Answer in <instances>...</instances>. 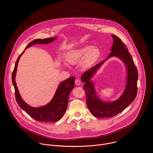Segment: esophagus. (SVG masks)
I'll use <instances>...</instances> for the list:
<instances>
[{"label": "esophagus", "instance_id": "obj_1", "mask_svg": "<svg viewBox=\"0 0 153 153\" xmlns=\"http://www.w3.org/2000/svg\"><path fill=\"white\" fill-rule=\"evenodd\" d=\"M75 85H80L81 84V81L79 79H76L75 81Z\"/></svg>", "mask_w": 153, "mask_h": 153}]
</instances>
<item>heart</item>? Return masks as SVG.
I'll return each instance as SVG.
<instances>
[{
	"label": "heart",
	"instance_id": "b5f03b06",
	"mask_svg": "<svg viewBox=\"0 0 153 153\" xmlns=\"http://www.w3.org/2000/svg\"><path fill=\"white\" fill-rule=\"evenodd\" d=\"M100 56V51L97 48L86 45L69 51L65 58L71 64H76L81 61L82 68L87 69L94 64Z\"/></svg>",
	"mask_w": 153,
	"mask_h": 153
}]
</instances>
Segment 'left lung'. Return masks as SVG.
Returning <instances> with one entry per match:
<instances>
[{
    "mask_svg": "<svg viewBox=\"0 0 153 153\" xmlns=\"http://www.w3.org/2000/svg\"><path fill=\"white\" fill-rule=\"evenodd\" d=\"M112 36L114 42L111 52L105 61L111 56H117L124 62L127 69V84L120 98L112 102H104L97 96L94 84L90 79L105 61L94 66L82 74L81 80L85 83L84 89L86 93L88 108L91 114L97 118L112 117L121 112L134 101L137 93L138 71L134 61L123 41L114 35Z\"/></svg>",
    "mask_w": 153,
    "mask_h": 153,
    "instance_id": "left-lung-1",
    "label": "left lung"
}]
</instances>
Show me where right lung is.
<instances>
[{
	"label": "right lung",
	"instance_id": "add662e5",
	"mask_svg": "<svg viewBox=\"0 0 153 153\" xmlns=\"http://www.w3.org/2000/svg\"><path fill=\"white\" fill-rule=\"evenodd\" d=\"M56 39V38L55 37L45 38L44 39H35L26 46L25 49L35 44H49ZM24 52L25 51H23L18 58L12 75V83L15 88L16 102L22 109H23L27 114L36 121L51 123L57 121L62 117L65 112L69 94L75 85V77L71 76L59 84L56 91L54 97L49 104L43 107L37 108L30 107L22 100L15 81V76L18 62L20 57Z\"/></svg>",
	"mask_w": 153,
	"mask_h": 153
}]
</instances>
